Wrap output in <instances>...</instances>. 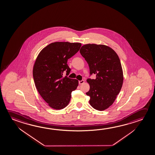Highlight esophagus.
Instances as JSON below:
<instances>
[{"instance_id": "obj_1", "label": "esophagus", "mask_w": 155, "mask_h": 155, "mask_svg": "<svg viewBox=\"0 0 155 155\" xmlns=\"http://www.w3.org/2000/svg\"><path fill=\"white\" fill-rule=\"evenodd\" d=\"M84 80H81V81H79V85H81V84H84Z\"/></svg>"}]
</instances>
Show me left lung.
Returning a JSON list of instances; mask_svg holds the SVG:
<instances>
[{
  "mask_svg": "<svg viewBox=\"0 0 155 155\" xmlns=\"http://www.w3.org/2000/svg\"><path fill=\"white\" fill-rule=\"evenodd\" d=\"M80 53L89 65L90 74H96L94 79L88 78L90 104L94 109L103 111L114 103L122 88L123 73L118 56L109 46L88 44L81 46Z\"/></svg>",
  "mask_w": 155,
  "mask_h": 155,
  "instance_id": "obj_1",
  "label": "left lung"
}]
</instances>
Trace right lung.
<instances>
[{
    "mask_svg": "<svg viewBox=\"0 0 155 155\" xmlns=\"http://www.w3.org/2000/svg\"><path fill=\"white\" fill-rule=\"evenodd\" d=\"M81 43L54 42L41 50L37 57L33 69L36 88L43 99L55 110L64 109L69 104L71 92L78 85V80L63 77L71 69L68 60L79 50Z\"/></svg>",
    "mask_w": 155,
    "mask_h": 155,
    "instance_id": "1",
    "label": "right lung"
}]
</instances>
